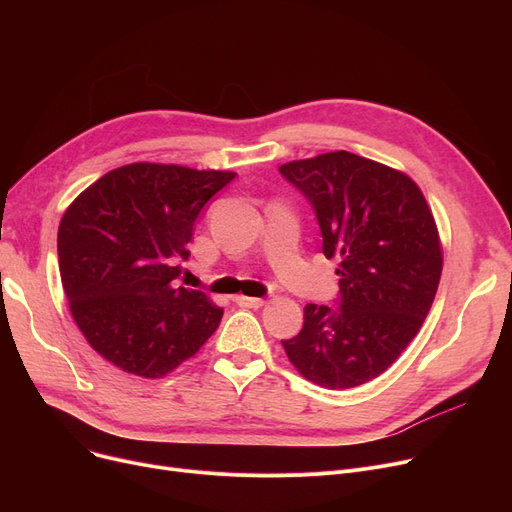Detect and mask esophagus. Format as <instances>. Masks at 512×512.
<instances>
[{
  "instance_id": "esophagus-1",
  "label": "esophagus",
  "mask_w": 512,
  "mask_h": 512,
  "mask_svg": "<svg viewBox=\"0 0 512 512\" xmlns=\"http://www.w3.org/2000/svg\"><path fill=\"white\" fill-rule=\"evenodd\" d=\"M234 301H236V305H240V307H249V309H259V307H263V305H265V301H263V299H257V297H245V294H238V297H236Z\"/></svg>"
}]
</instances>
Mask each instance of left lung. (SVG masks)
Instances as JSON below:
<instances>
[{"instance_id": "1", "label": "left lung", "mask_w": 512, "mask_h": 512, "mask_svg": "<svg viewBox=\"0 0 512 512\" xmlns=\"http://www.w3.org/2000/svg\"><path fill=\"white\" fill-rule=\"evenodd\" d=\"M280 174L311 203L321 251L340 259L338 307L307 305L303 330L282 346L309 382L361 386L400 357L434 303L442 247L432 209L407 174L348 151Z\"/></svg>"}]
</instances>
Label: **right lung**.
Instances as JSON below:
<instances>
[{
	"label": "right lung",
	"instance_id": "add662e5",
	"mask_svg": "<svg viewBox=\"0 0 512 512\" xmlns=\"http://www.w3.org/2000/svg\"><path fill=\"white\" fill-rule=\"evenodd\" d=\"M234 172L130 164L93 182L58 230L60 276L87 342L126 373L161 378L218 330L222 309L176 284L207 201Z\"/></svg>",
	"mask_w": 512,
	"mask_h": 512
}]
</instances>
